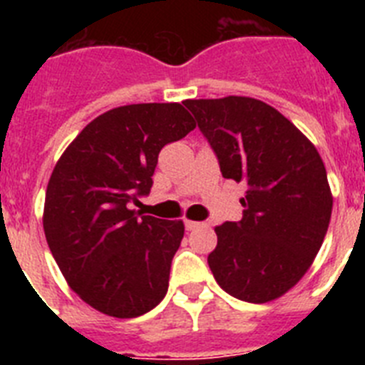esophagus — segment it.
Returning <instances> with one entry per match:
<instances>
[{
  "mask_svg": "<svg viewBox=\"0 0 365 365\" xmlns=\"http://www.w3.org/2000/svg\"><path fill=\"white\" fill-rule=\"evenodd\" d=\"M185 227H186V230H195V228L202 227V222L192 221V219H186V221H185Z\"/></svg>",
  "mask_w": 365,
  "mask_h": 365,
  "instance_id": "1",
  "label": "esophagus"
}]
</instances>
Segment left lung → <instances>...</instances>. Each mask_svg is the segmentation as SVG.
Wrapping results in <instances>:
<instances>
[{
  "mask_svg": "<svg viewBox=\"0 0 365 365\" xmlns=\"http://www.w3.org/2000/svg\"><path fill=\"white\" fill-rule=\"evenodd\" d=\"M225 179L245 180L240 222L215 227L208 265L222 291L250 303L289 292L311 269L327 234L333 193L324 160L278 109L250 98L185 100Z\"/></svg>",
  "mask_w": 365,
  "mask_h": 365,
  "instance_id": "obj_1",
  "label": "left lung"
}]
</instances>
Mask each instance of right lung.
Instances as JSON below:
<instances>
[{
  "label": "right lung",
  "instance_id": "1",
  "mask_svg": "<svg viewBox=\"0 0 365 365\" xmlns=\"http://www.w3.org/2000/svg\"><path fill=\"white\" fill-rule=\"evenodd\" d=\"M195 120L177 102L109 109L76 135L51 173L43 232L67 285L115 318L151 311L168 292L185 222L131 210L150 193L166 144Z\"/></svg>",
  "mask_w": 365,
  "mask_h": 365
}]
</instances>
